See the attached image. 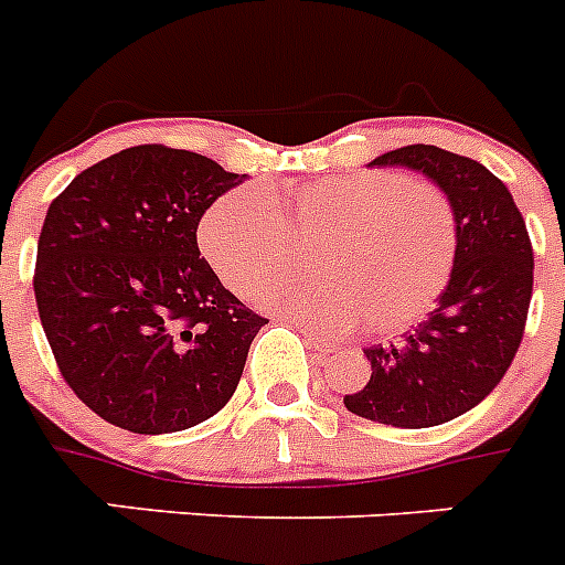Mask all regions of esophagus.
I'll use <instances>...</instances> for the list:
<instances>
[{"instance_id":"obj_1","label":"esophagus","mask_w":565,"mask_h":565,"mask_svg":"<svg viewBox=\"0 0 565 565\" xmlns=\"http://www.w3.org/2000/svg\"><path fill=\"white\" fill-rule=\"evenodd\" d=\"M303 338H307V343H310L312 350L323 352V355H330V352L341 350L338 343H330V341H327V338H321V335H318V332H312L310 327H303Z\"/></svg>"}]
</instances>
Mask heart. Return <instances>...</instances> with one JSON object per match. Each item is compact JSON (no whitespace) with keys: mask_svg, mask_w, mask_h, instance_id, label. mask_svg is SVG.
Wrapping results in <instances>:
<instances>
[{"mask_svg":"<svg viewBox=\"0 0 565 565\" xmlns=\"http://www.w3.org/2000/svg\"><path fill=\"white\" fill-rule=\"evenodd\" d=\"M319 242L321 279L263 281L300 266ZM201 253L238 296L332 335L366 318L375 332L418 323L449 284L458 218L449 195L398 170L330 175L218 195L201 218ZM265 287L262 288L260 284Z\"/></svg>","mask_w":565,"mask_h":565,"instance_id":"b5f03b06","label":"heart"}]
</instances>
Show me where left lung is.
I'll return each mask as SVG.
<instances>
[{
  "label": "left lung",
  "mask_w": 565,
  "mask_h": 565,
  "mask_svg": "<svg viewBox=\"0 0 565 565\" xmlns=\"http://www.w3.org/2000/svg\"><path fill=\"white\" fill-rule=\"evenodd\" d=\"M372 164L420 170L449 195L458 255L435 312L395 341L366 347L370 381L343 404L377 424L424 429L478 406L512 366L532 301V242L509 188L480 161L406 145Z\"/></svg>",
  "instance_id": "obj_1"
}]
</instances>
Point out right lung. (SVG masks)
I'll return each mask as SVG.
<instances>
[{"label": "right lung", "mask_w": 565, "mask_h": 565, "mask_svg": "<svg viewBox=\"0 0 565 565\" xmlns=\"http://www.w3.org/2000/svg\"><path fill=\"white\" fill-rule=\"evenodd\" d=\"M244 179L207 156L139 145L51 201L33 273L39 321L65 384L107 424L164 435L233 398L267 318L224 289L195 230Z\"/></svg>", "instance_id": "obj_1"}]
</instances>
